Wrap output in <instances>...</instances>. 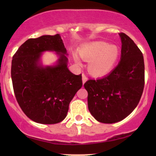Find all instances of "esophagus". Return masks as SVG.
Returning a JSON list of instances; mask_svg holds the SVG:
<instances>
[{
  "label": "esophagus",
  "instance_id": "esophagus-1",
  "mask_svg": "<svg viewBox=\"0 0 156 156\" xmlns=\"http://www.w3.org/2000/svg\"><path fill=\"white\" fill-rule=\"evenodd\" d=\"M87 81V76L85 75L84 74H82V82H83V84H84V83L86 82Z\"/></svg>",
  "mask_w": 156,
  "mask_h": 156
}]
</instances>
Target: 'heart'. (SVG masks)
<instances>
[{"label":"heart","mask_w":156,"mask_h":156,"mask_svg":"<svg viewBox=\"0 0 156 156\" xmlns=\"http://www.w3.org/2000/svg\"><path fill=\"white\" fill-rule=\"evenodd\" d=\"M80 55L84 60L89 61L88 70L95 76H103L112 71L118 61L119 49L116 45L97 41L87 44L80 50ZM74 59L78 65L80 60L76 55Z\"/></svg>","instance_id":"b5f03b06"}]
</instances>
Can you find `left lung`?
<instances>
[{"mask_svg": "<svg viewBox=\"0 0 156 156\" xmlns=\"http://www.w3.org/2000/svg\"><path fill=\"white\" fill-rule=\"evenodd\" d=\"M121 59L108 75L89 80L84 84L88 92V108L96 120L104 123L119 122L137 106L145 83L141 51L125 33H119Z\"/></svg>", "mask_w": 156, "mask_h": 156, "instance_id": "1", "label": "left lung"}]
</instances>
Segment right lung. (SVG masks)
Listing matches in <instances>:
<instances>
[{"mask_svg": "<svg viewBox=\"0 0 156 156\" xmlns=\"http://www.w3.org/2000/svg\"><path fill=\"white\" fill-rule=\"evenodd\" d=\"M54 51L60 57L54 66L43 67L41 53ZM67 50L59 34L25 41L12 57L11 78L17 101L35 122L55 124L67 116L70 101L82 86V74L68 69Z\"/></svg>", "mask_w": 156, "mask_h": 156, "instance_id": "add662e5", "label": "right lung"}]
</instances>
